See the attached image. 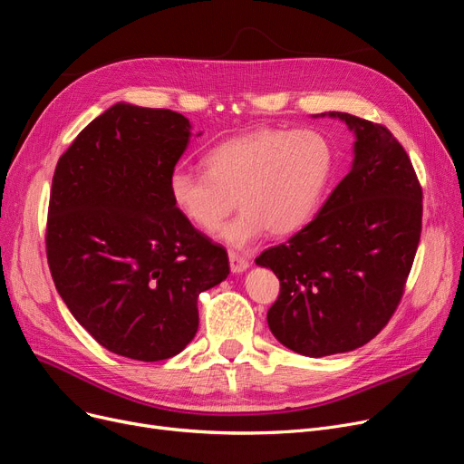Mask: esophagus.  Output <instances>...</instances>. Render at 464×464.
I'll return each instance as SVG.
<instances>
[{
    "instance_id": "obj_1",
    "label": "esophagus",
    "mask_w": 464,
    "mask_h": 464,
    "mask_svg": "<svg viewBox=\"0 0 464 464\" xmlns=\"http://www.w3.org/2000/svg\"><path fill=\"white\" fill-rule=\"evenodd\" d=\"M229 266H231L233 273H243L250 267V261L245 256H240L238 252L229 250Z\"/></svg>"
}]
</instances>
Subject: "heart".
<instances>
[{"label": "heart", "mask_w": 464, "mask_h": 464, "mask_svg": "<svg viewBox=\"0 0 464 464\" xmlns=\"http://www.w3.org/2000/svg\"><path fill=\"white\" fill-rule=\"evenodd\" d=\"M203 167L207 174L178 169L169 176L172 207L189 226L210 231L237 198L243 210L219 238L243 248L266 231L285 237L307 224L332 176L334 148L314 129L259 127L210 148Z\"/></svg>", "instance_id": "heart-1"}]
</instances>
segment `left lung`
<instances>
[{
	"label": "left lung",
	"mask_w": 464,
	"mask_h": 464,
	"mask_svg": "<svg viewBox=\"0 0 464 464\" xmlns=\"http://www.w3.org/2000/svg\"><path fill=\"white\" fill-rule=\"evenodd\" d=\"M328 115L356 136L351 172L304 229L256 257L280 280L269 330L311 358L354 351L387 326L422 219L417 174L391 130L351 113Z\"/></svg>",
	"instance_id": "1"
}]
</instances>
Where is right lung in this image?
Here are the masks:
<instances>
[{
  "label": "right lung",
  "mask_w": 464,
  "mask_h": 464,
  "mask_svg": "<svg viewBox=\"0 0 464 464\" xmlns=\"http://www.w3.org/2000/svg\"><path fill=\"white\" fill-rule=\"evenodd\" d=\"M189 138L182 113L119 102L77 134L53 176L54 286L100 345L132 360L182 353L198 328V294L229 275L227 252L169 197Z\"/></svg>",
  "instance_id": "right-lung-1"
}]
</instances>
